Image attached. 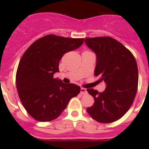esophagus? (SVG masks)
I'll use <instances>...</instances> for the list:
<instances>
[{
    "instance_id": "1",
    "label": "esophagus",
    "mask_w": 149,
    "mask_h": 149,
    "mask_svg": "<svg viewBox=\"0 0 149 149\" xmlns=\"http://www.w3.org/2000/svg\"><path fill=\"white\" fill-rule=\"evenodd\" d=\"M80 93H81V95H85L88 94V92H87V90L85 88H81L80 89Z\"/></svg>"
}]
</instances>
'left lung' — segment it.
Wrapping results in <instances>:
<instances>
[{
    "instance_id": "left-lung-1",
    "label": "left lung",
    "mask_w": 149,
    "mask_h": 149,
    "mask_svg": "<svg viewBox=\"0 0 149 149\" xmlns=\"http://www.w3.org/2000/svg\"><path fill=\"white\" fill-rule=\"evenodd\" d=\"M85 42L96 54L95 76L106 89L88 92L95 103L87 112L99 123H110L122 118L132 104L138 86V68L130 51L111 37L87 38Z\"/></svg>"
}]
</instances>
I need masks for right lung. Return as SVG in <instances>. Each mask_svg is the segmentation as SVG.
<instances>
[{"mask_svg": "<svg viewBox=\"0 0 149 149\" xmlns=\"http://www.w3.org/2000/svg\"><path fill=\"white\" fill-rule=\"evenodd\" d=\"M84 38L47 35L26 50L16 74L18 95L24 107L34 119L48 122L64 111L69 100L79 94L78 85L65 84L54 74L65 53L82 45Z\"/></svg>", "mask_w": 149, "mask_h": 149, "instance_id": "add662e5", "label": "right lung"}]
</instances>
